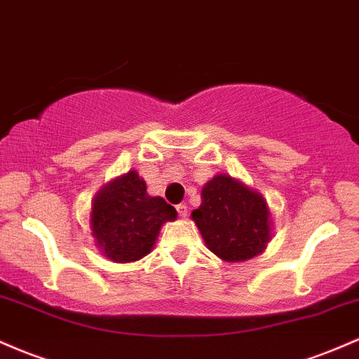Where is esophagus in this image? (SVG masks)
Listing matches in <instances>:
<instances>
[{
	"mask_svg": "<svg viewBox=\"0 0 359 359\" xmlns=\"http://www.w3.org/2000/svg\"><path fill=\"white\" fill-rule=\"evenodd\" d=\"M176 210H178L181 219H187V217H188V207L184 203H180L178 207H176Z\"/></svg>",
	"mask_w": 359,
	"mask_h": 359,
	"instance_id": "1",
	"label": "esophagus"
}]
</instances>
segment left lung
I'll list each match as a JSON object with an SVG mask.
<instances>
[{
    "mask_svg": "<svg viewBox=\"0 0 359 359\" xmlns=\"http://www.w3.org/2000/svg\"><path fill=\"white\" fill-rule=\"evenodd\" d=\"M191 219L207 248L229 263L261 255L271 239L266 200L227 175L213 176L205 184Z\"/></svg>",
    "mask_w": 359,
    "mask_h": 359,
    "instance_id": "left-lung-1",
    "label": "left lung"
}]
</instances>
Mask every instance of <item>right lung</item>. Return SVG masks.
I'll return each instance as SVG.
<instances>
[{"label": "right lung", "instance_id": "obj_1", "mask_svg": "<svg viewBox=\"0 0 359 359\" xmlns=\"http://www.w3.org/2000/svg\"><path fill=\"white\" fill-rule=\"evenodd\" d=\"M176 215L164 198L149 195L139 172L128 171L98 191L90 220L103 255L115 263H132L151 252L163 224Z\"/></svg>", "mask_w": 359, "mask_h": 359}]
</instances>
